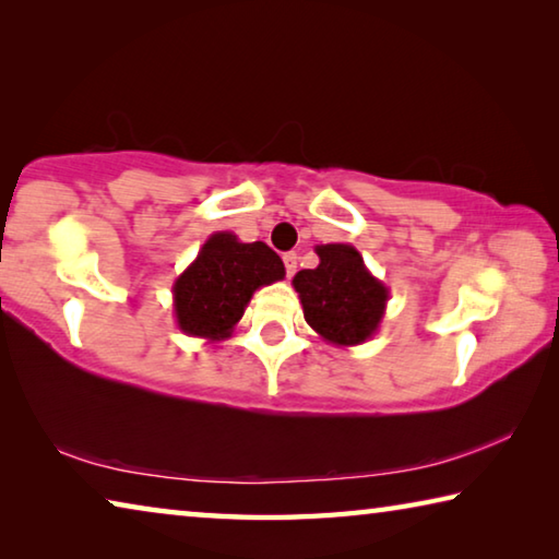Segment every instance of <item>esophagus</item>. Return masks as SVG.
Listing matches in <instances>:
<instances>
[{"label":"esophagus","mask_w":559,"mask_h":559,"mask_svg":"<svg viewBox=\"0 0 559 559\" xmlns=\"http://www.w3.org/2000/svg\"><path fill=\"white\" fill-rule=\"evenodd\" d=\"M283 263H286V276L290 278L293 273H296V269H298V253L296 251L283 253Z\"/></svg>","instance_id":"1"}]
</instances>
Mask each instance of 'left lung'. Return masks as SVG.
<instances>
[{
  "label": "left lung",
  "mask_w": 559,
  "mask_h": 559,
  "mask_svg": "<svg viewBox=\"0 0 559 559\" xmlns=\"http://www.w3.org/2000/svg\"><path fill=\"white\" fill-rule=\"evenodd\" d=\"M316 253L318 266L293 278L306 323L333 345L365 343L382 323L390 290L367 271L355 246L323 243Z\"/></svg>",
  "instance_id": "1"
}]
</instances>
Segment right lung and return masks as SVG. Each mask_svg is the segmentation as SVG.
<instances>
[{"mask_svg": "<svg viewBox=\"0 0 559 559\" xmlns=\"http://www.w3.org/2000/svg\"><path fill=\"white\" fill-rule=\"evenodd\" d=\"M283 276L281 257L263 241L243 243L231 231L212 234L173 286L177 325L192 337H229L253 290Z\"/></svg>", "mask_w": 559, "mask_h": 559, "instance_id": "add662e5", "label": "right lung"}]
</instances>
